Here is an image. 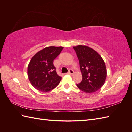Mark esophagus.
I'll return each mask as SVG.
<instances>
[{
  "label": "esophagus",
  "instance_id": "obj_1",
  "mask_svg": "<svg viewBox=\"0 0 132 132\" xmlns=\"http://www.w3.org/2000/svg\"><path fill=\"white\" fill-rule=\"evenodd\" d=\"M74 73V71L72 70V69H70L69 70V72H68V74L70 75H73V74Z\"/></svg>",
  "mask_w": 132,
  "mask_h": 132
}]
</instances>
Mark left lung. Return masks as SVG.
Masks as SVG:
<instances>
[{
    "label": "left lung",
    "instance_id": "left-lung-1",
    "mask_svg": "<svg viewBox=\"0 0 132 132\" xmlns=\"http://www.w3.org/2000/svg\"><path fill=\"white\" fill-rule=\"evenodd\" d=\"M79 61L82 80L77 84L85 93H93L103 85L107 77L105 63L96 51L86 46L73 47Z\"/></svg>",
    "mask_w": 132,
    "mask_h": 132
}]
</instances>
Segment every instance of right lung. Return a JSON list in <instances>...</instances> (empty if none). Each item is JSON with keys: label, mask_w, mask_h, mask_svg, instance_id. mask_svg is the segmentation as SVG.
Returning a JSON list of instances; mask_svg holds the SVG:
<instances>
[{"label": "right lung", "mask_w": 132, "mask_h": 132, "mask_svg": "<svg viewBox=\"0 0 132 132\" xmlns=\"http://www.w3.org/2000/svg\"><path fill=\"white\" fill-rule=\"evenodd\" d=\"M63 49V47H48L38 52L31 58L27 68V74L36 89L48 92L58 86L62 77L57 74L53 61Z\"/></svg>", "instance_id": "1"}]
</instances>
